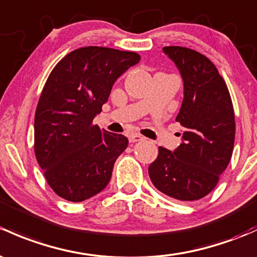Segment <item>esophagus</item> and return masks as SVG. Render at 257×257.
<instances>
[{
	"instance_id": "obj_1",
	"label": "esophagus",
	"mask_w": 257,
	"mask_h": 257,
	"mask_svg": "<svg viewBox=\"0 0 257 257\" xmlns=\"http://www.w3.org/2000/svg\"><path fill=\"white\" fill-rule=\"evenodd\" d=\"M144 139L140 134H132V136H129V142L131 143H137V142H142V140Z\"/></svg>"
}]
</instances>
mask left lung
I'll list each match as a JSON object with an SVG mask.
<instances>
[{"label": "left lung", "mask_w": 257, "mask_h": 257, "mask_svg": "<svg viewBox=\"0 0 257 257\" xmlns=\"http://www.w3.org/2000/svg\"><path fill=\"white\" fill-rule=\"evenodd\" d=\"M183 79L176 121L183 143L175 151L159 148L149 166L153 185L178 201H197L212 192L231 159L235 117L226 83L215 65L198 51L165 47Z\"/></svg>", "instance_id": "8db88e82"}]
</instances>
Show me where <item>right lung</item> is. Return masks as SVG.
Listing matches in <instances>:
<instances>
[{
    "instance_id": "obj_1",
    "label": "right lung",
    "mask_w": 257,
    "mask_h": 257,
    "mask_svg": "<svg viewBox=\"0 0 257 257\" xmlns=\"http://www.w3.org/2000/svg\"><path fill=\"white\" fill-rule=\"evenodd\" d=\"M139 61L134 51L85 47L51 70L36 109L34 153L48 185L61 198L82 202L109 182L128 139L101 131L93 118L115 80Z\"/></svg>"
}]
</instances>
